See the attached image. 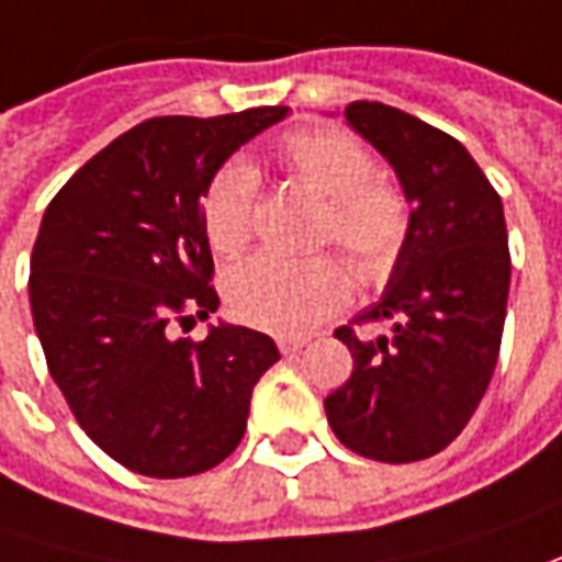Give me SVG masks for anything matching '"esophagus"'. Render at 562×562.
<instances>
[{
    "instance_id": "esophagus-1",
    "label": "esophagus",
    "mask_w": 562,
    "mask_h": 562,
    "mask_svg": "<svg viewBox=\"0 0 562 562\" xmlns=\"http://www.w3.org/2000/svg\"><path fill=\"white\" fill-rule=\"evenodd\" d=\"M277 345H280L282 355H295V351H301L307 345V339L304 336H277Z\"/></svg>"
}]
</instances>
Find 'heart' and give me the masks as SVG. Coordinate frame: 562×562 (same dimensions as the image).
I'll return each instance as SVG.
<instances>
[{
  "label": "heart",
  "mask_w": 562,
  "mask_h": 562,
  "mask_svg": "<svg viewBox=\"0 0 562 562\" xmlns=\"http://www.w3.org/2000/svg\"><path fill=\"white\" fill-rule=\"evenodd\" d=\"M280 170L326 202L317 245H336L363 282L385 280L411 239L407 192L376 173L373 151L336 126L282 133L273 143ZM258 180L243 161L223 165L202 195L207 245L221 258H239L255 236ZM355 282L339 258L280 261L251 258L226 273L223 299L229 314L267 333H307L339 314Z\"/></svg>",
  "instance_id": "obj_1"
}]
</instances>
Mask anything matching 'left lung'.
<instances>
[{
    "label": "left lung",
    "instance_id": "1",
    "mask_svg": "<svg viewBox=\"0 0 562 562\" xmlns=\"http://www.w3.org/2000/svg\"><path fill=\"white\" fill-rule=\"evenodd\" d=\"M348 124L389 158L414 226L385 295L336 339L351 379L326 397L345 448L382 463L445 451L492 382L510 292L501 195L454 136L382 102H351ZM389 318L393 336L360 340L355 325Z\"/></svg>",
    "mask_w": 562,
    "mask_h": 562
}]
</instances>
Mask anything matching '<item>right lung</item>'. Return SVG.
Instances as JSON below:
<instances>
[{
  "label": "right lung",
  "mask_w": 562,
  "mask_h": 562,
  "mask_svg": "<svg viewBox=\"0 0 562 562\" xmlns=\"http://www.w3.org/2000/svg\"><path fill=\"white\" fill-rule=\"evenodd\" d=\"M289 114L151 117L92 155L52 199L30 255V311L87 432L121 467L183 479L217 467L245 436L258 379L280 360L270 336L211 326L217 311L202 195L221 165Z\"/></svg>",
  "instance_id": "1"
}]
</instances>
